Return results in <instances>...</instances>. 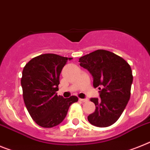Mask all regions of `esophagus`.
I'll use <instances>...</instances> for the list:
<instances>
[{
	"label": "esophagus",
	"mask_w": 150,
	"mask_h": 150,
	"mask_svg": "<svg viewBox=\"0 0 150 150\" xmlns=\"http://www.w3.org/2000/svg\"><path fill=\"white\" fill-rule=\"evenodd\" d=\"M80 101L83 102H86L88 101V98H80Z\"/></svg>",
	"instance_id": "obj_1"
}]
</instances>
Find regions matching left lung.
<instances>
[{"label":"left lung","instance_id":"8db88e82","mask_svg":"<svg viewBox=\"0 0 150 150\" xmlns=\"http://www.w3.org/2000/svg\"><path fill=\"white\" fill-rule=\"evenodd\" d=\"M79 62L92 74L93 86L100 90V98H90L96 110L88 116V121L99 127L113 125L130 99L133 82L130 66L120 56L102 49L83 56Z\"/></svg>","mask_w":150,"mask_h":150}]
</instances>
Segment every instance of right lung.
<instances>
[{"label":"right lung","instance_id":"right-lung-1","mask_svg":"<svg viewBox=\"0 0 150 150\" xmlns=\"http://www.w3.org/2000/svg\"><path fill=\"white\" fill-rule=\"evenodd\" d=\"M55 54H44L33 57L22 73L23 96L29 115L42 127H53L66 117L69 107L78 101L72 96L64 98L57 96L59 76L68 60Z\"/></svg>","mask_w":150,"mask_h":150}]
</instances>
